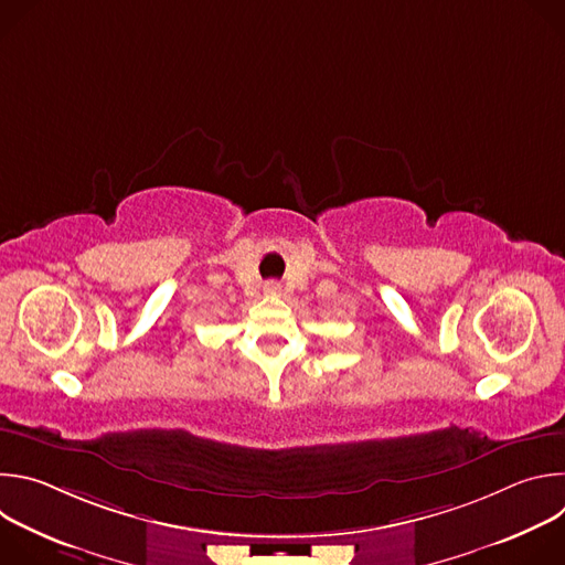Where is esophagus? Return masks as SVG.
I'll return each instance as SVG.
<instances>
[{
	"instance_id": "34e87169",
	"label": "esophagus",
	"mask_w": 565,
	"mask_h": 565,
	"mask_svg": "<svg viewBox=\"0 0 565 565\" xmlns=\"http://www.w3.org/2000/svg\"><path fill=\"white\" fill-rule=\"evenodd\" d=\"M279 288L275 286V284H270V286H266V292H270V295H275Z\"/></svg>"
}]
</instances>
